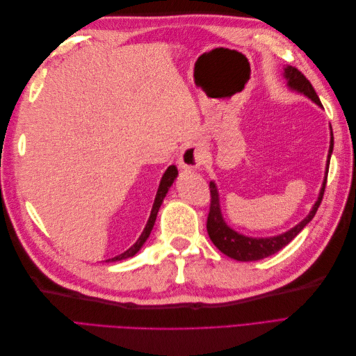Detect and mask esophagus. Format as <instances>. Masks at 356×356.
Returning <instances> with one entry per match:
<instances>
[{
	"instance_id": "1",
	"label": "esophagus",
	"mask_w": 356,
	"mask_h": 356,
	"mask_svg": "<svg viewBox=\"0 0 356 356\" xmlns=\"http://www.w3.org/2000/svg\"><path fill=\"white\" fill-rule=\"evenodd\" d=\"M204 159H207V148L202 143H195L182 149L178 163L186 170L199 169L204 163Z\"/></svg>"
}]
</instances>
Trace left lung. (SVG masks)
Wrapping results in <instances>:
<instances>
[{
	"mask_svg": "<svg viewBox=\"0 0 356 356\" xmlns=\"http://www.w3.org/2000/svg\"><path fill=\"white\" fill-rule=\"evenodd\" d=\"M285 79L288 80V86L291 89L298 90L301 93H305L306 96L322 106L318 95L314 89V86L306 79V75L298 71L296 67H286L285 68ZM332 147H334V138L331 134V141H330V152H328V163H327V175H328V166H330V159L332 153ZM327 175L324 179V184H322L319 197L316 203L312 208L310 213L307 217L297 224L294 229L288 230L284 234L273 236V238H248V236L239 234L238 232L232 230L225 221L222 220L221 209H220V197H218V191L217 187H215L213 182H209V193H211V204H209V213H208V220H207V229L208 234L212 241V243L218 248V250L225 254L230 258H234L238 261H255V260H261V258L270 257L276 254L277 251H281L284 246H286L291 241H293L296 236L306 227V224L312 221V218L315 217V213L319 208V204L322 202V197H324V191L327 186Z\"/></svg>",
	"mask_w": 356,
	"mask_h": 356,
	"instance_id": "left-lung-1",
	"label": "left lung"
}]
</instances>
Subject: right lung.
<instances>
[{
  "mask_svg": "<svg viewBox=\"0 0 356 356\" xmlns=\"http://www.w3.org/2000/svg\"><path fill=\"white\" fill-rule=\"evenodd\" d=\"M177 175H178V170H177V168H175L174 165L169 166V168L166 169L165 175L161 177L160 186H159V190H157V195H156V199H154L153 209H152V215H149L148 222H147V225H145V229H144L143 234L139 236V239L136 241V243H135L134 246L129 248V250H127L126 252H123V254H120V255H117V257H114V258H110V260H106V261H120V260H126V258L134 257L139 250H141V246H143L144 242L148 239L149 233H152V230H153V225H154V222H156V217H157V212H159L160 204H161V202H163V199H165V196H166V193H168L169 187L172 186V182H174V179L177 178Z\"/></svg>",
  "mask_w": 356,
  "mask_h": 356,
  "instance_id": "add662e5",
  "label": "right lung"
}]
</instances>
